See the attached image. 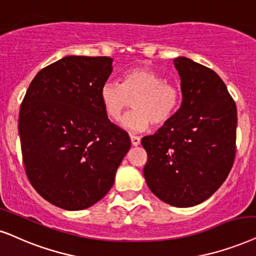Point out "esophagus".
<instances>
[{
	"label": "esophagus",
	"instance_id": "1",
	"mask_svg": "<svg viewBox=\"0 0 256 256\" xmlns=\"http://www.w3.org/2000/svg\"><path fill=\"white\" fill-rule=\"evenodd\" d=\"M130 141H132V144L134 146V147H136V146H138V144H140V142H141V138H138V136L130 135Z\"/></svg>",
	"mask_w": 256,
	"mask_h": 256
}]
</instances>
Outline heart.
I'll return each instance as SVG.
<instances>
[{"mask_svg": "<svg viewBox=\"0 0 256 256\" xmlns=\"http://www.w3.org/2000/svg\"><path fill=\"white\" fill-rule=\"evenodd\" d=\"M100 98L104 112L115 122L121 120L134 101L135 112L122 121V126L132 132H144L152 124L162 127L174 118L181 104V90L158 72L135 67L124 72L121 84H104Z\"/></svg>", "mask_w": 256, "mask_h": 256, "instance_id": "obj_1", "label": "heart"}]
</instances>
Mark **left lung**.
Wrapping results in <instances>:
<instances>
[{
  "mask_svg": "<svg viewBox=\"0 0 256 256\" xmlns=\"http://www.w3.org/2000/svg\"><path fill=\"white\" fill-rule=\"evenodd\" d=\"M182 104L174 118L141 144L144 175L152 194L174 207H193L224 184L235 158L238 112L216 72L187 58H174Z\"/></svg>",
  "mask_w": 256,
  "mask_h": 256,
  "instance_id": "left-lung-1",
  "label": "left lung"
}]
</instances>
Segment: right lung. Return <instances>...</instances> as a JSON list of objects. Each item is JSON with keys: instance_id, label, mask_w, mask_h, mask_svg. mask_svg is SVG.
Wrapping results in <instances>:
<instances>
[{"instance_id": "add662e5", "label": "right lung", "mask_w": 256, "mask_h": 256, "mask_svg": "<svg viewBox=\"0 0 256 256\" xmlns=\"http://www.w3.org/2000/svg\"><path fill=\"white\" fill-rule=\"evenodd\" d=\"M112 72L107 56H66L40 70L23 98L18 134L26 176L56 207L81 210L101 200L130 148L100 98Z\"/></svg>"}]
</instances>
